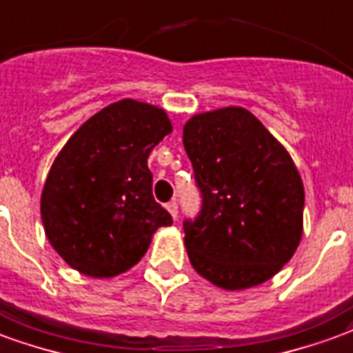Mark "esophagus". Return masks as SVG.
<instances>
[{"label":"esophagus","instance_id":"esophagus-1","mask_svg":"<svg viewBox=\"0 0 353 353\" xmlns=\"http://www.w3.org/2000/svg\"><path fill=\"white\" fill-rule=\"evenodd\" d=\"M167 210H169V214L173 216V219H176V217H179V205H176V201L167 203Z\"/></svg>","mask_w":353,"mask_h":353}]
</instances>
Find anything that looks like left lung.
Masks as SVG:
<instances>
[{
    "label": "left lung",
    "mask_w": 353,
    "mask_h": 353,
    "mask_svg": "<svg viewBox=\"0 0 353 353\" xmlns=\"http://www.w3.org/2000/svg\"><path fill=\"white\" fill-rule=\"evenodd\" d=\"M182 141L203 199L182 223L192 266L225 290L274 277L303 232L305 193L290 154L243 108L192 117Z\"/></svg>",
    "instance_id": "left-lung-1"
}]
</instances>
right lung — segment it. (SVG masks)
Masks as SVG:
<instances>
[{"label": "right lung", "mask_w": 353, "mask_h": 353, "mask_svg": "<svg viewBox=\"0 0 353 353\" xmlns=\"http://www.w3.org/2000/svg\"><path fill=\"white\" fill-rule=\"evenodd\" d=\"M171 132L165 111L126 98L66 141L42 190L41 216L68 266L91 277L123 274L141 261L158 227L173 223L154 201L147 165Z\"/></svg>", "instance_id": "obj_1"}]
</instances>
